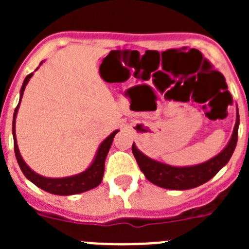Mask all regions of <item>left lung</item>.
Masks as SVG:
<instances>
[{
    "instance_id": "1",
    "label": "left lung",
    "mask_w": 249,
    "mask_h": 249,
    "mask_svg": "<svg viewBox=\"0 0 249 249\" xmlns=\"http://www.w3.org/2000/svg\"><path fill=\"white\" fill-rule=\"evenodd\" d=\"M238 126L239 114L237 111L236 124L233 128L232 137L226 148L207 162L196 164V166L175 167L160 163L158 160H152L143 155L135 143L132 144V152L140 166V169L149 182L167 190H190L210 181L211 178L218 173L222 167L228 163V160L232 157L236 148L237 140H238Z\"/></svg>"
}]
</instances>
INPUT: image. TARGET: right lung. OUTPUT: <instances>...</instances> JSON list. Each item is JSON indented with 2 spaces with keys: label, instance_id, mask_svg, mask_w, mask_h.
I'll return each mask as SVG.
<instances>
[{
  "label": "right lung",
  "instance_id": "1",
  "mask_svg": "<svg viewBox=\"0 0 249 249\" xmlns=\"http://www.w3.org/2000/svg\"><path fill=\"white\" fill-rule=\"evenodd\" d=\"M42 63V62H41ZM39 63V65H41ZM34 73H30L23 81V85L21 87V92H19V102H21V98L23 96V92H25L26 86H27L28 81L32 77ZM19 102L17 105L16 109H15V113H13V122H12V133H13V147H15V155H16L17 162L19 164V168L23 172V175L26 176L27 179H30L34 184H36L37 187H39L41 190L46 191L48 193H52V195H58V196H70V195H77V193H82L86 191H89L92 188H96L98 184L102 182L103 178V172H105V160L107 157V153H108L109 148L112 146V142H113V138L116 136V133L118 132V129L113 131L108 137L106 138L101 143L100 148L97 151V155L94 157L93 162H92L91 166L86 169L85 172L80 173V175L71 176V177H65V178H47L43 177V176L37 175L36 172H34L30 167L26 164V162L22 158L21 153H19L18 146H17V140H16V133H15V127H16V116L17 112H18Z\"/></svg>",
  "mask_w": 249,
  "mask_h": 249
}]
</instances>
